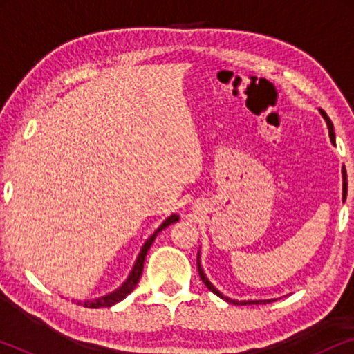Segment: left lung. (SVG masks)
<instances>
[{"instance_id":"left-lung-1","label":"left lung","mask_w":354,"mask_h":354,"mask_svg":"<svg viewBox=\"0 0 354 354\" xmlns=\"http://www.w3.org/2000/svg\"><path fill=\"white\" fill-rule=\"evenodd\" d=\"M321 114L324 115V119H326V122H327L328 135H330V142H332L333 145H335V132H333V124H332V120L328 119V115L326 114V111H322V109H321ZM346 190H348V183H346V171H345V167H343V201H345V198H346ZM196 263H198V272H200V277H201V280H203V283H205L206 287L209 288L212 293H216L217 297L224 298L225 301L234 303V304H266V303H270V301H272V299H258V301H235V299H230V298L224 297V295L217 292V290L211 285L209 280L206 279V275H205V272H203V269H201V266H200V258H198Z\"/></svg>"}]
</instances>
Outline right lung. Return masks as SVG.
I'll return each mask as SVG.
<instances>
[{"label":"right lung","mask_w":354,"mask_h":354,"mask_svg":"<svg viewBox=\"0 0 354 354\" xmlns=\"http://www.w3.org/2000/svg\"><path fill=\"white\" fill-rule=\"evenodd\" d=\"M176 221H178V216L177 214H172L171 217H167V219L161 224V227H159V229L154 232L151 236H149V239L147 240V243L143 245L142 251H140V254H138V258H137V263H135L132 272H130L129 279L122 283V287H119L113 293L106 295V297H101L98 299H91V301H84V306L85 308H109V306H113V304H115V303L122 301V299L127 297V295L132 293L133 288L137 287L140 277H142L143 263H145V258H147V253H148L149 246L153 245V241H154V239H156V235L159 234V232H161L162 229H166L167 225L174 224V222H176ZM77 303L80 304V301H77Z\"/></svg>","instance_id":"1"}]
</instances>
